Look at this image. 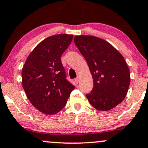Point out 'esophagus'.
I'll use <instances>...</instances> for the list:
<instances>
[{
	"mask_svg": "<svg viewBox=\"0 0 148 148\" xmlns=\"http://www.w3.org/2000/svg\"><path fill=\"white\" fill-rule=\"evenodd\" d=\"M75 81H76V83H79V81H80V78L78 77V76H77V78H75Z\"/></svg>",
	"mask_w": 148,
	"mask_h": 148,
	"instance_id": "1",
	"label": "esophagus"
}]
</instances>
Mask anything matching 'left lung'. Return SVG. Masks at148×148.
<instances>
[{
    "label": "left lung",
    "instance_id": "left-lung-1",
    "mask_svg": "<svg viewBox=\"0 0 148 148\" xmlns=\"http://www.w3.org/2000/svg\"><path fill=\"white\" fill-rule=\"evenodd\" d=\"M74 41L93 79V89L87 98L98 111H109L124 100L130 85V71L124 57L99 37L76 35Z\"/></svg>",
    "mask_w": 148,
    "mask_h": 148
}]
</instances>
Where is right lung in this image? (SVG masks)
<instances>
[{
	"instance_id": "1",
	"label": "right lung",
	"mask_w": 148,
	"mask_h": 148,
	"mask_svg": "<svg viewBox=\"0 0 148 148\" xmlns=\"http://www.w3.org/2000/svg\"><path fill=\"white\" fill-rule=\"evenodd\" d=\"M73 35H52L37 44L22 70V87L28 99L46 115L64 108L74 86L66 79L61 57L72 42Z\"/></svg>"
}]
</instances>
